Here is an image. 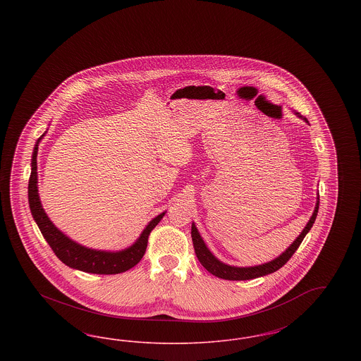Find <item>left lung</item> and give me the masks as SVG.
Returning <instances> with one entry per match:
<instances>
[{"label": "left lung", "instance_id": "1", "mask_svg": "<svg viewBox=\"0 0 361 361\" xmlns=\"http://www.w3.org/2000/svg\"><path fill=\"white\" fill-rule=\"evenodd\" d=\"M295 114L299 118H302L306 123H309V121L306 118H303L300 114H298V112H295ZM318 208H319V193L317 196V204H315V209L312 212V216L310 218L309 224H306V227L299 234V237L292 242L290 247L284 253H281L279 257L269 261V262H265L262 265H256V267H245V268L227 265V264H224V262L219 261L218 258L215 257L209 252V249L207 247V245L204 243L203 238L200 237V234H199L195 224H192L190 235H192V240H193V247H195L196 257H197V259L200 261V264L206 268L209 274H212V275L216 276L219 279H224V280H250V279H256V277H259V276L274 274L277 269H280L293 256V253L298 250L299 245L302 243V240L306 237V234L309 233L310 228L312 227V224L315 222V218H317V214H318Z\"/></svg>", "mask_w": 361, "mask_h": 361}]
</instances>
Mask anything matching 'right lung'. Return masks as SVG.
<instances>
[{
    "label": "right lung",
    "instance_id": "1",
    "mask_svg": "<svg viewBox=\"0 0 361 361\" xmlns=\"http://www.w3.org/2000/svg\"><path fill=\"white\" fill-rule=\"evenodd\" d=\"M43 135L37 139L35 145L34 153H32L31 176L28 183V202H30V208H31L35 222L37 224L39 230L42 231L44 240H47V243L50 245L55 256L73 269H78L87 274H96V275H116L135 267L146 252L147 240L152 230L159 224L165 212L155 216L154 219L142 231L137 242L124 250H119V252L96 250V249L85 247L70 240L68 235H65L61 230H58L54 226L47 214L44 212L39 199L36 157H37V146Z\"/></svg>",
    "mask_w": 361,
    "mask_h": 361
}]
</instances>
